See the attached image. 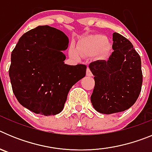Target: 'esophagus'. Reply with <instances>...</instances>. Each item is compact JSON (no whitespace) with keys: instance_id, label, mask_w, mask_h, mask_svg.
Wrapping results in <instances>:
<instances>
[{"instance_id":"obj_1","label":"esophagus","mask_w":152,"mask_h":152,"mask_svg":"<svg viewBox=\"0 0 152 152\" xmlns=\"http://www.w3.org/2000/svg\"><path fill=\"white\" fill-rule=\"evenodd\" d=\"M86 75H87V76H89V77H91V76H92V73H91V70H90L89 68H87V71H86Z\"/></svg>"}]
</instances>
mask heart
<instances>
[{
    "mask_svg": "<svg viewBox=\"0 0 152 152\" xmlns=\"http://www.w3.org/2000/svg\"><path fill=\"white\" fill-rule=\"evenodd\" d=\"M108 44V39L103 36H98L91 38L85 43L80 45L78 48L79 52L81 56H88L97 53ZM80 54L73 45L69 48V55L74 58H79Z\"/></svg>",
    "mask_w": 152,
    "mask_h": 152,
    "instance_id": "heart-1",
    "label": "heart"
}]
</instances>
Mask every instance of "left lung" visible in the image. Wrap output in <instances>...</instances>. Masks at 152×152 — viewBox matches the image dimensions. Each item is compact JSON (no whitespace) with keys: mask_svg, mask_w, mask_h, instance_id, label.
Listing matches in <instances>:
<instances>
[{"mask_svg":"<svg viewBox=\"0 0 152 152\" xmlns=\"http://www.w3.org/2000/svg\"><path fill=\"white\" fill-rule=\"evenodd\" d=\"M113 49L108 60L89 64L95 86L91 103L97 112L112 114L128 110L137 100L142 84L141 58L131 42L117 33L113 34Z\"/></svg>","mask_w":152,"mask_h":152,"instance_id":"obj_1","label":"left lung"}]
</instances>
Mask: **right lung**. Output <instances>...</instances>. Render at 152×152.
<instances>
[{
    "mask_svg": "<svg viewBox=\"0 0 152 152\" xmlns=\"http://www.w3.org/2000/svg\"><path fill=\"white\" fill-rule=\"evenodd\" d=\"M68 36L59 29L39 26L21 36L11 53L9 69L13 92L19 103L36 114L62 111L72 86L85 76V64L68 65L62 51Z\"/></svg>",
    "mask_w": 152,
    "mask_h": 152,
    "instance_id": "obj_1",
    "label": "right lung"
}]
</instances>
